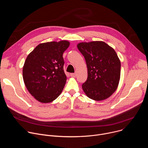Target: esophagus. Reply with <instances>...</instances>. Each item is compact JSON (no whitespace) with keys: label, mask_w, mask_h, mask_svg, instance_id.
<instances>
[{"label":"esophagus","mask_w":148,"mask_h":148,"mask_svg":"<svg viewBox=\"0 0 148 148\" xmlns=\"http://www.w3.org/2000/svg\"><path fill=\"white\" fill-rule=\"evenodd\" d=\"M70 76L72 77H75L76 74H75V73H71V74H70Z\"/></svg>","instance_id":"obj_1"}]
</instances>
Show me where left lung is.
Returning <instances> with one entry per match:
<instances>
[{"mask_svg":"<svg viewBox=\"0 0 148 148\" xmlns=\"http://www.w3.org/2000/svg\"><path fill=\"white\" fill-rule=\"evenodd\" d=\"M77 48L86 60L88 77L82 84L84 92L91 99L101 101L116 90L121 74V62L115 51L103 41L80 43Z\"/></svg>","mask_w":148,"mask_h":148,"instance_id":"8db88e82","label":"left lung"}]
</instances>
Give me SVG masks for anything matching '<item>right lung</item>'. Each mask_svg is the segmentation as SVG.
<instances>
[{"mask_svg": "<svg viewBox=\"0 0 148 148\" xmlns=\"http://www.w3.org/2000/svg\"><path fill=\"white\" fill-rule=\"evenodd\" d=\"M69 45L66 40L41 43L28 55L23 69V80L37 101L50 102L61 93L67 79L62 54Z\"/></svg>", "mask_w": 148, "mask_h": 148, "instance_id": "add662e5", "label": "right lung"}]
</instances>
